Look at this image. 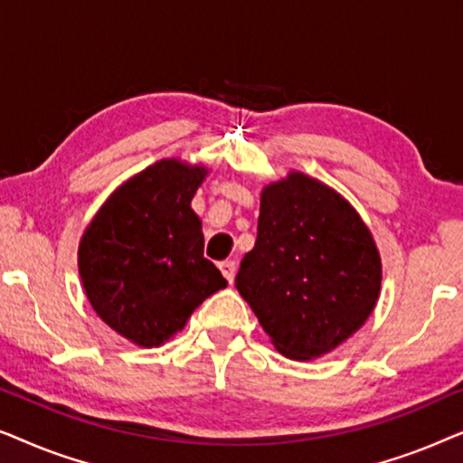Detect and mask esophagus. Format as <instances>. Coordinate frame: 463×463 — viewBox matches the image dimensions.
I'll return each instance as SVG.
<instances>
[{
	"mask_svg": "<svg viewBox=\"0 0 463 463\" xmlns=\"http://www.w3.org/2000/svg\"><path fill=\"white\" fill-rule=\"evenodd\" d=\"M219 269H221V274L225 276V280L232 284L233 276H236V261H221Z\"/></svg>",
	"mask_w": 463,
	"mask_h": 463,
	"instance_id": "1",
	"label": "esophagus"
}]
</instances>
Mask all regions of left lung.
I'll return each instance as SVG.
<instances>
[{
	"label": "left lung",
	"mask_w": 463,
	"mask_h": 463,
	"mask_svg": "<svg viewBox=\"0 0 463 463\" xmlns=\"http://www.w3.org/2000/svg\"><path fill=\"white\" fill-rule=\"evenodd\" d=\"M236 288L278 352L312 360L369 318L382 259L350 202L293 170L261 192L257 242L240 263Z\"/></svg>",
	"instance_id": "obj_1"
}]
</instances>
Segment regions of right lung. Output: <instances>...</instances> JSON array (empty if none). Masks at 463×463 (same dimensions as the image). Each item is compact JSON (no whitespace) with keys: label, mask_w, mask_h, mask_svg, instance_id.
<instances>
[{"label":"right lung","mask_w":463,"mask_h":463,"mask_svg":"<svg viewBox=\"0 0 463 463\" xmlns=\"http://www.w3.org/2000/svg\"><path fill=\"white\" fill-rule=\"evenodd\" d=\"M204 166L160 160L122 183L81 236L78 268L88 301L141 347L168 341L206 297L227 287L204 259L192 198Z\"/></svg>","instance_id":"obj_1"}]
</instances>
